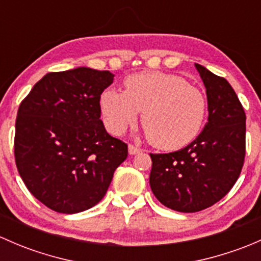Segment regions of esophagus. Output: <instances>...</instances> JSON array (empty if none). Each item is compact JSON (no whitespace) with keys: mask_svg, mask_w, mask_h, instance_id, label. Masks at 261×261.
<instances>
[{"mask_svg":"<svg viewBox=\"0 0 261 261\" xmlns=\"http://www.w3.org/2000/svg\"><path fill=\"white\" fill-rule=\"evenodd\" d=\"M141 151H143V149H140L139 146L133 145V144H130V145H128V152H130L131 155L139 154V152H141Z\"/></svg>","mask_w":261,"mask_h":261,"instance_id":"1","label":"esophagus"}]
</instances>
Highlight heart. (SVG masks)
<instances>
[{"label": "heart", "mask_w": 261, "mask_h": 261, "mask_svg": "<svg viewBox=\"0 0 261 261\" xmlns=\"http://www.w3.org/2000/svg\"><path fill=\"white\" fill-rule=\"evenodd\" d=\"M125 92L107 89L99 99L107 130L121 135L138 120L154 146L175 150L186 146L202 130L207 114L203 92L179 75L143 72L123 81Z\"/></svg>", "instance_id": "b5f03b06"}]
</instances>
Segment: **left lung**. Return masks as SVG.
I'll list each match as a JSON object with an SVG mask.
<instances>
[{
  "instance_id": "8db88e82",
  "label": "left lung",
  "mask_w": 261,
  "mask_h": 261,
  "mask_svg": "<svg viewBox=\"0 0 261 261\" xmlns=\"http://www.w3.org/2000/svg\"><path fill=\"white\" fill-rule=\"evenodd\" d=\"M196 65L208 101V122L189 145L150 154V188L160 203L198 212L217 203L240 177L245 160L246 115L227 81Z\"/></svg>"
}]
</instances>
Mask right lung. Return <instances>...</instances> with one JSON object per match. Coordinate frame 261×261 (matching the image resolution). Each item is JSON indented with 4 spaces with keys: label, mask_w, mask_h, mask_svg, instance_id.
Masks as SVG:
<instances>
[{
    "label": "right lung",
    "mask_w": 261,
    "mask_h": 261,
    "mask_svg": "<svg viewBox=\"0 0 261 261\" xmlns=\"http://www.w3.org/2000/svg\"><path fill=\"white\" fill-rule=\"evenodd\" d=\"M112 82L109 70L51 72L21 101L14 143L18 174L53 211L96 206L127 158V144L112 138L101 120L99 99Z\"/></svg>",
    "instance_id": "obj_1"
}]
</instances>
